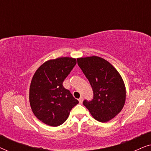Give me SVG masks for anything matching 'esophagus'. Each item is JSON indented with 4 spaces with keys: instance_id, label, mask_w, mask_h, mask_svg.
I'll return each instance as SVG.
<instances>
[{
    "instance_id": "34e87169",
    "label": "esophagus",
    "mask_w": 151,
    "mask_h": 151,
    "mask_svg": "<svg viewBox=\"0 0 151 151\" xmlns=\"http://www.w3.org/2000/svg\"><path fill=\"white\" fill-rule=\"evenodd\" d=\"M79 102H80V104H82V102H83V98H82V97H80V98H79Z\"/></svg>"
}]
</instances>
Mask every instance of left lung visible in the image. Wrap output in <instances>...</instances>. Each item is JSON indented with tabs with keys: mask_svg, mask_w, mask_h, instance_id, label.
I'll return each mask as SVG.
<instances>
[{
	"mask_svg": "<svg viewBox=\"0 0 151 151\" xmlns=\"http://www.w3.org/2000/svg\"><path fill=\"white\" fill-rule=\"evenodd\" d=\"M77 61L93 91V100H84L83 104L100 122L114 118L123 109L126 100L125 84L120 74L100 57L79 58Z\"/></svg>",
	"mask_w": 151,
	"mask_h": 151,
	"instance_id": "8db88e82",
	"label": "left lung"
}]
</instances>
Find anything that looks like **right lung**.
Here are the masks:
<instances>
[{"mask_svg": "<svg viewBox=\"0 0 151 151\" xmlns=\"http://www.w3.org/2000/svg\"><path fill=\"white\" fill-rule=\"evenodd\" d=\"M76 59L62 57L45 62L36 70L29 88L31 108L37 118L51 127L61 125L78 100L63 85Z\"/></svg>", "mask_w": 151, "mask_h": 151, "instance_id": "add662e5", "label": "right lung"}]
</instances>
